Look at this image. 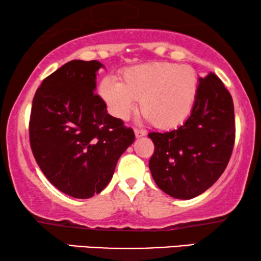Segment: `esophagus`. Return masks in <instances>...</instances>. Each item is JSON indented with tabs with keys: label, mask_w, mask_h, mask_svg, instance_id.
<instances>
[{
	"label": "esophagus",
	"mask_w": 261,
	"mask_h": 261,
	"mask_svg": "<svg viewBox=\"0 0 261 261\" xmlns=\"http://www.w3.org/2000/svg\"><path fill=\"white\" fill-rule=\"evenodd\" d=\"M134 133H135V137H137V138H141V137H144V135H146V130L139 129V128H135Z\"/></svg>",
	"instance_id": "34e87169"
}]
</instances>
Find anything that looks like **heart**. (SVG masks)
Listing matches in <instances>:
<instances>
[{"label":"heart","instance_id":"1","mask_svg":"<svg viewBox=\"0 0 261 261\" xmlns=\"http://www.w3.org/2000/svg\"><path fill=\"white\" fill-rule=\"evenodd\" d=\"M198 91V77L189 65L154 62L128 67L121 83L103 78L99 95L113 116L126 120L139 99L140 113L159 129L177 127L187 119Z\"/></svg>","mask_w":261,"mask_h":261}]
</instances>
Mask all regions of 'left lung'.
Segmentation results:
<instances>
[{
    "label": "left lung",
    "instance_id": "8db88e82",
    "mask_svg": "<svg viewBox=\"0 0 261 261\" xmlns=\"http://www.w3.org/2000/svg\"><path fill=\"white\" fill-rule=\"evenodd\" d=\"M154 152L148 166L159 189L190 199L212 187L229 163L235 142L233 98L214 72L199 78L191 115L166 133L148 134Z\"/></svg>",
    "mask_w": 261,
    "mask_h": 261
}]
</instances>
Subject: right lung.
Listing matches in <instances>:
<instances>
[{
	"label": "right lung",
	"instance_id": "right-lung-1",
	"mask_svg": "<svg viewBox=\"0 0 261 261\" xmlns=\"http://www.w3.org/2000/svg\"><path fill=\"white\" fill-rule=\"evenodd\" d=\"M97 60H71L37 89L30 144L46 178L64 194L90 198L112 179L116 163L135 135L107 113L94 90Z\"/></svg>",
	"mask_w": 261,
	"mask_h": 261
}]
</instances>
